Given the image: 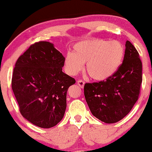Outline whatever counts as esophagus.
<instances>
[{
  "label": "esophagus",
  "instance_id": "obj_1",
  "mask_svg": "<svg viewBox=\"0 0 152 152\" xmlns=\"http://www.w3.org/2000/svg\"><path fill=\"white\" fill-rule=\"evenodd\" d=\"M77 84L81 87V88H83V86H84V84H85V82L82 81V80H78V81H77Z\"/></svg>",
  "mask_w": 152,
  "mask_h": 152
}]
</instances>
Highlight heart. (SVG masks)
I'll return each instance as SVG.
<instances>
[{"instance_id": "obj_1", "label": "heart", "mask_w": 152, "mask_h": 152, "mask_svg": "<svg viewBox=\"0 0 152 152\" xmlns=\"http://www.w3.org/2000/svg\"><path fill=\"white\" fill-rule=\"evenodd\" d=\"M124 55L122 45L118 41L102 39L86 40L74 46V53H68L64 67L68 74L74 76L86 64V71L94 80L109 78L121 66Z\"/></svg>"}]
</instances>
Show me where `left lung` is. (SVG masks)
<instances>
[{"mask_svg":"<svg viewBox=\"0 0 152 152\" xmlns=\"http://www.w3.org/2000/svg\"><path fill=\"white\" fill-rule=\"evenodd\" d=\"M125 46L123 63L112 76L104 81L84 85L85 99L92 114L106 124L124 118L140 94L142 61L130 41H127Z\"/></svg>","mask_w":152,"mask_h":152,"instance_id":"left-lung-1","label":"left lung"}]
</instances>
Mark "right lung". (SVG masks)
<instances>
[{
    "mask_svg": "<svg viewBox=\"0 0 152 152\" xmlns=\"http://www.w3.org/2000/svg\"><path fill=\"white\" fill-rule=\"evenodd\" d=\"M64 58L53 43L39 41L31 45L15 63L11 86L19 111L41 128H50L61 121L68 88L76 83L62 71Z\"/></svg>",
    "mask_w": 152,
    "mask_h": 152,
    "instance_id": "1",
    "label": "right lung"
}]
</instances>
